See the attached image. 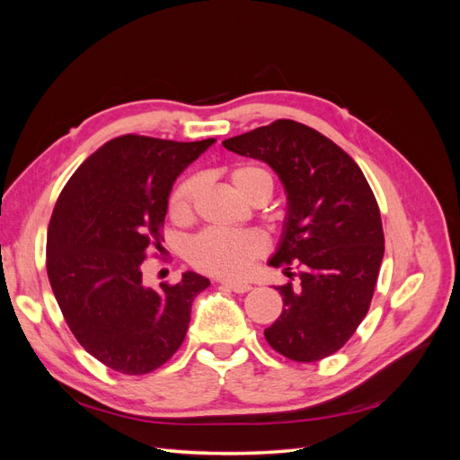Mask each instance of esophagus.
<instances>
[{"label":"esophagus","instance_id":"esophagus-1","mask_svg":"<svg viewBox=\"0 0 460 460\" xmlns=\"http://www.w3.org/2000/svg\"><path fill=\"white\" fill-rule=\"evenodd\" d=\"M222 286L235 291V294H247V291L252 289V286L245 284V282H222Z\"/></svg>","mask_w":460,"mask_h":460}]
</instances>
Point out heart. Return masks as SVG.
Listing matches in <instances>:
<instances>
[{
    "label": "heart",
    "mask_w": 460,
    "mask_h": 460,
    "mask_svg": "<svg viewBox=\"0 0 460 460\" xmlns=\"http://www.w3.org/2000/svg\"><path fill=\"white\" fill-rule=\"evenodd\" d=\"M230 180L245 199L252 201L259 193L272 191V176L257 164H238L230 171ZM201 180L190 176L182 180L169 196V215L174 222H188L193 215ZM264 253V240L257 232L207 230L193 238L188 247V261L196 270L222 278L240 280L252 270L253 262Z\"/></svg>",
    "instance_id": "b5f03b06"
}]
</instances>
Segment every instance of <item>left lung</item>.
<instances>
[{
  "label": "left lung",
  "instance_id": "obj_1",
  "mask_svg": "<svg viewBox=\"0 0 460 460\" xmlns=\"http://www.w3.org/2000/svg\"><path fill=\"white\" fill-rule=\"evenodd\" d=\"M269 163L288 191L282 243L270 259L293 281L278 286L284 311L264 330L274 351L316 363L340 351L370 309L384 257L378 201L358 164L330 137L278 119L222 142ZM296 266L297 273L288 270Z\"/></svg>",
  "mask_w": 460,
  "mask_h": 460
}]
</instances>
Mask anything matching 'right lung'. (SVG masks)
Segmentation results:
<instances>
[{
	"label": "right lung",
	"instance_id": "obj_1",
	"mask_svg": "<svg viewBox=\"0 0 460 460\" xmlns=\"http://www.w3.org/2000/svg\"><path fill=\"white\" fill-rule=\"evenodd\" d=\"M215 144L124 134L82 163L48 226L46 269L78 343L111 370L142 376L182 345L191 303L208 280L144 286L142 264L161 249L176 176Z\"/></svg>",
	"mask_w": 460,
	"mask_h": 460
}]
</instances>
